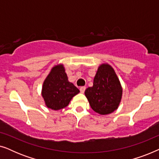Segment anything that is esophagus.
I'll return each mask as SVG.
<instances>
[{"label":"esophagus","instance_id":"34e87169","mask_svg":"<svg viewBox=\"0 0 159 159\" xmlns=\"http://www.w3.org/2000/svg\"><path fill=\"white\" fill-rule=\"evenodd\" d=\"M85 89H86V88H85V87H84V86L80 87V92H81L82 93H83L84 92V90H85Z\"/></svg>","mask_w":159,"mask_h":159}]
</instances>
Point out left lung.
Returning <instances> with one entry per match:
<instances>
[{
    "instance_id": "obj_1",
    "label": "left lung",
    "mask_w": 159,
    "mask_h": 159,
    "mask_svg": "<svg viewBox=\"0 0 159 159\" xmlns=\"http://www.w3.org/2000/svg\"><path fill=\"white\" fill-rule=\"evenodd\" d=\"M92 109L101 115L109 114L117 109L122 96L119 78L109 64L98 67L93 87L84 92Z\"/></svg>"
}]
</instances>
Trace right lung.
Here are the masks:
<instances>
[{"instance_id":"1","label":"right lung","mask_w":159,"mask_h":159,"mask_svg":"<svg viewBox=\"0 0 159 159\" xmlns=\"http://www.w3.org/2000/svg\"><path fill=\"white\" fill-rule=\"evenodd\" d=\"M79 93V89L69 82L62 64L53 66L43 82L42 96L45 105L51 109L56 111L66 107Z\"/></svg>"}]
</instances>
